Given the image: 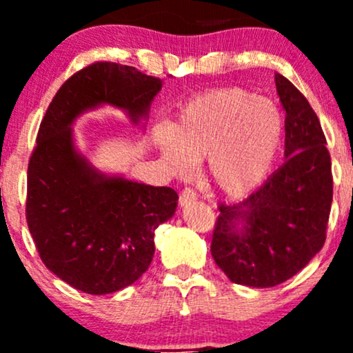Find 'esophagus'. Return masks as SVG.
I'll use <instances>...</instances> for the list:
<instances>
[{"label": "esophagus", "mask_w": 353, "mask_h": 353, "mask_svg": "<svg viewBox=\"0 0 353 353\" xmlns=\"http://www.w3.org/2000/svg\"><path fill=\"white\" fill-rule=\"evenodd\" d=\"M196 199H197L196 190L190 189V188H184V189H182V192H181V196H179L181 205H188L189 202H192V201H196Z\"/></svg>", "instance_id": "34e87169"}]
</instances>
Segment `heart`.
<instances>
[{
	"mask_svg": "<svg viewBox=\"0 0 353 353\" xmlns=\"http://www.w3.org/2000/svg\"><path fill=\"white\" fill-rule=\"evenodd\" d=\"M285 119L274 101L244 88H222L190 99L179 121L161 129L157 145L169 168L189 174L209 157V179L228 196L261 184L281 148Z\"/></svg>",
	"mask_w": 353,
	"mask_h": 353,
	"instance_id": "heart-1",
	"label": "heart"
}]
</instances>
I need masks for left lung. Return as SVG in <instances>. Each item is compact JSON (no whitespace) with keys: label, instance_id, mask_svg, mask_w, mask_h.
<instances>
[{"label":"left lung","instance_id":"obj_1","mask_svg":"<svg viewBox=\"0 0 353 353\" xmlns=\"http://www.w3.org/2000/svg\"><path fill=\"white\" fill-rule=\"evenodd\" d=\"M285 163L241 204H219L210 254L234 283L274 287L289 281L323 247L334 179L327 139L305 96L283 78ZM242 218L239 233L235 221Z\"/></svg>","mask_w":353,"mask_h":353}]
</instances>
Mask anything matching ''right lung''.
<instances>
[{
	"label": "right lung",
	"instance_id": "right-lung-1",
	"mask_svg": "<svg viewBox=\"0 0 353 353\" xmlns=\"http://www.w3.org/2000/svg\"><path fill=\"white\" fill-rule=\"evenodd\" d=\"M159 78L96 61L64 81L39 124L28 163L26 222L44 265L86 294L131 285L148 270L154 232L172 217L177 192L96 172L76 152L72 121L112 104L145 116Z\"/></svg>",
	"mask_w": 353,
	"mask_h": 353
}]
</instances>
